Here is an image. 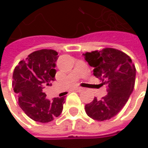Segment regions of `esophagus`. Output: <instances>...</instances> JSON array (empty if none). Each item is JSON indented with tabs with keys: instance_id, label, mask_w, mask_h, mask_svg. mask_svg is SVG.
Returning <instances> with one entry per match:
<instances>
[{
	"instance_id": "esophagus-1",
	"label": "esophagus",
	"mask_w": 148,
	"mask_h": 148,
	"mask_svg": "<svg viewBox=\"0 0 148 148\" xmlns=\"http://www.w3.org/2000/svg\"><path fill=\"white\" fill-rule=\"evenodd\" d=\"M74 90H77V91H82V90H83V88L82 87H76Z\"/></svg>"
}]
</instances>
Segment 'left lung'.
Wrapping results in <instances>:
<instances>
[{
	"label": "left lung",
	"mask_w": 148,
	"mask_h": 148,
	"mask_svg": "<svg viewBox=\"0 0 148 148\" xmlns=\"http://www.w3.org/2000/svg\"><path fill=\"white\" fill-rule=\"evenodd\" d=\"M94 67V75L107 86L108 94L85 106L90 118L105 121L114 117L127 103L135 84L136 68L130 57L120 50L105 48L83 53Z\"/></svg>",
	"instance_id": "obj_1"
}]
</instances>
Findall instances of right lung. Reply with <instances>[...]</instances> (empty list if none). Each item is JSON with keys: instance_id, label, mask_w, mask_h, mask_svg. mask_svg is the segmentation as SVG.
I'll return each mask as SVG.
<instances>
[{"instance_id": "obj_1", "label": "right lung", "mask_w": 148, "mask_h": 148, "mask_svg": "<svg viewBox=\"0 0 148 148\" xmlns=\"http://www.w3.org/2000/svg\"><path fill=\"white\" fill-rule=\"evenodd\" d=\"M58 52L41 49L29 54L14 67L12 86L19 105L31 119L49 123L61 114L65 97L46 98L43 89L52 85L56 75Z\"/></svg>"}]
</instances>
